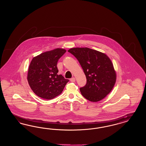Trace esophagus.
<instances>
[{
	"label": "esophagus",
	"mask_w": 146,
	"mask_h": 146,
	"mask_svg": "<svg viewBox=\"0 0 146 146\" xmlns=\"http://www.w3.org/2000/svg\"><path fill=\"white\" fill-rule=\"evenodd\" d=\"M70 81H71V82H74L75 81V78H72L71 79H70Z\"/></svg>",
	"instance_id": "esophagus-1"
}]
</instances>
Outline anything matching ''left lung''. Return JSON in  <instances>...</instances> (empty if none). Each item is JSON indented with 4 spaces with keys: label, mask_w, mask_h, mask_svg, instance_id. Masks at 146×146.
<instances>
[{
    "label": "left lung",
    "mask_w": 146,
    "mask_h": 146,
    "mask_svg": "<svg viewBox=\"0 0 146 146\" xmlns=\"http://www.w3.org/2000/svg\"><path fill=\"white\" fill-rule=\"evenodd\" d=\"M79 62L87 83L80 88L84 97L91 102L103 99L110 93L116 81V74L112 62L106 54L88 48L68 50Z\"/></svg>",
    "instance_id": "1"
}]
</instances>
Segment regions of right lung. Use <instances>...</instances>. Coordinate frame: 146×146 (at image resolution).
Here are the masks:
<instances>
[{"instance_id":"obj_1","label":"right lung","mask_w":146,"mask_h":146,"mask_svg":"<svg viewBox=\"0 0 146 146\" xmlns=\"http://www.w3.org/2000/svg\"><path fill=\"white\" fill-rule=\"evenodd\" d=\"M66 52L65 49L57 48L33 58L27 80L32 90L38 96L51 100L62 93L69 80L58 74L57 65L58 60Z\"/></svg>"}]
</instances>
